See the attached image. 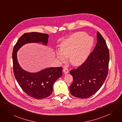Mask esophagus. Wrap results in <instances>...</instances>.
Segmentation results:
<instances>
[{"label":"esophagus","instance_id":"1","mask_svg":"<svg viewBox=\"0 0 122 122\" xmlns=\"http://www.w3.org/2000/svg\"><path fill=\"white\" fill-rule=\"evenodd\" d=\"M63 71H64V72L65 73V74H67V73H69V71L67 69V68L65 67L64 68V69H63Z\"/></svg>","mask_w":122,"mask_h":122}]
</instances>
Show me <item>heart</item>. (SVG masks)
Segmentation results:
<instances>
[{"label":"heart","instance_id":"obj_1","mask_svg":"<svg viewBox=\"0 0 122 122\" xmlns=\"http://www.w3.org/2000/svg\"><path fill=\"white\" fill-rule=\"evenodd\" d=\"M94 43L92 37L85 32L72 34L60 44V51H56V56L60 61H65L66 57L74 66L83 63L89 56Z\"/></svg>","mask_w":122,"mask_h":122}]
</instances>
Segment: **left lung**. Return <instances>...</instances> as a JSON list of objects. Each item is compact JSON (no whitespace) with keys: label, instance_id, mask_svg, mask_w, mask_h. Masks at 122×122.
I'll return each mask as SVG.
<instances>
[{"label":"left lung","instance_id":"left-lung-1","mask_svg":"<svg viewBox=\"0 0 122 122\" xmlns=\"http://www.w3.org/2000/svg\"><path fill=\"white\" fill-rule=\"evenodd\" d=\"M97 43L86 61L77 69L71 70L73 77L70 86L71 94L86 99L95 94L103 85L108 73L109 52L106 42L99 32Z\"/></svg>","mask_w":122,"mask_h":122}]
</instances>
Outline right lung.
<instances>
[{
	"instance_id": "1",
	"label": "right lung",
	"mask_w": 122,
	"mask_h": 122,
	"mask_svg": "<svg viewBox=\"0 0 122 122\" xmlns=\"http://www.w3.org/2000/svg\"><path fill=\"white\" fill-rule=\"evenodd\" d=\"M47 34L40 32L25 33L18 39L12 52L13 73L22 90L30 97L42 99L50 96L55 81L62 76V67H51L37 72H30L23 70L18 64L17 52L22 46L28 43L41 42L47 45Z\"/></svg>"
}]
</instances>
